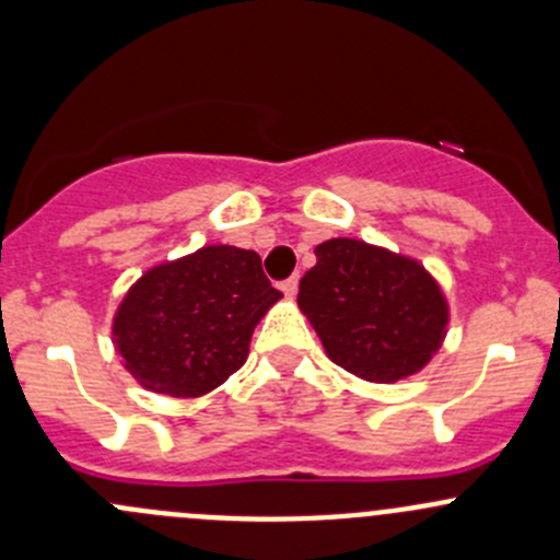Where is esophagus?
I'll return each instance as SVG.
<instances>
[{
  "label": "esophagus",
  "instance_id": "34e87169",
  "mask_svg": "<svg viewBox=\"0 0 560 560\" xmlns=\"http://www.w3.org/2000/svg\"><path fill=\"white\" fill-rule=\"evenodd\" d=\"M281 292H284L287 298H292L298 292V276H290L287 281H281Z\"/></svg>",
  "mask_w": 560,
  "mask_h": 560
}]
</instances>
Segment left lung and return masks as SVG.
I'll use <instances>...</instances> for the list:
<instances>
[{
  "label": "left lung",
  "mask_w": 560,
  "mask_h": 560,
  "mask_svg": "<svg viewBox=\"0 0 560 560\" xmlns=\"http://www.w3.org/2000/svg\"><path fill=\"white\" fill-rule=\"evenodd\" d=\"M298 306L327 358L369 382L417 374L442 347L447 301L420 262L354 238L314 248Z\"/></svg>",
  "instance_id": "left-lung-1"
}]
</instances>
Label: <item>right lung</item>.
I'll return each instance as SVG.
<instances>
[{
	"mask_svg": "<svg viewBox=\"0 0 560 560\" xmlns=\"http://www.w3.org/2000/svg\"><path fill=\"white\" fill-rule=\"evenodd\" d=\"M279 298L257 252L202 246L135 281L113 319V341L145 389L197 398L246 363L254 327Z\"/></svg>",
	"mask_w": 560,
	"mask_h": 560,
	"instance_id": "right-lung-1",
	"label": "right lung"
}]
</instances>
